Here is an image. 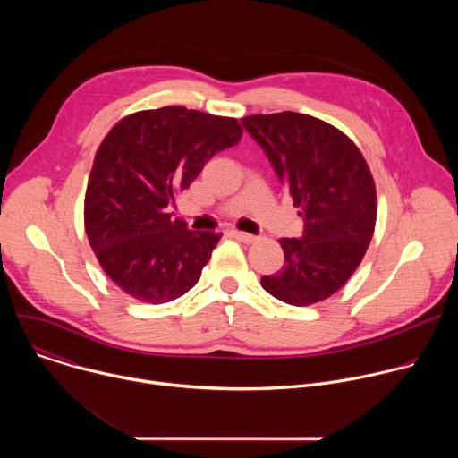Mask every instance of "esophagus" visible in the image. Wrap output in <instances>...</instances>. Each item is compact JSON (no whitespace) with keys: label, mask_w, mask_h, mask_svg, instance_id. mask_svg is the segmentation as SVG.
I'll list each match as a JSON object with an SVG mask.
<instances>
[{"label":"esophagus","mask_w":458,"mask_h":458,"mask_svg":"<svg viewBox=\"0 0 458 458\" xmlns=\"http://www.w3.org/2000/svg\"><path fill=\"white\" fill-rule=\"evenodd\" d=\"M232 237H235L239 242H244V244H251V242H255V237H253L251 233L239 232V230H232Z\"/></svg>","instance_id":"34e87169"}]
</instances>
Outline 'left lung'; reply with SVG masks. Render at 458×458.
<instances>
[{"mask_svg": "<svg viewBox=\"0 0 458 458\" xmlns=\"http://www.w3.org/2000/svg\"><path fill=\"white\" fill-rule=\"evenodd\" d=\"M242 124L304 221L301 239H279L284 265L260 284L292 306L332 297L360 265L375 230L377 190L364 156L339 128L306 114H255Z\"/></svg>", "mask_w": 458, "mask_h": 458, "instance_id": "8db88e82", "label": "left lung"}]
</instances>
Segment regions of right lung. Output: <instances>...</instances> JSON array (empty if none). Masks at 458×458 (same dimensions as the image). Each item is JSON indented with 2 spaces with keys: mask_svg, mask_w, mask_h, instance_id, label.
I'll return each mask as SVG.
<instances>
[{
  "mask_svg": "<svg viewBox=\"0 0 458 458\" xmlns=\"http://www.w3.org/2000/svg\"><path fill=\"white\" fill-rule=\"evenodd\" d=\"M241 136L235 117L177 105L110 128L87 184L85 232L105 274L130 297L163 304L198 284L223 233H193L170 207Z\"/></svg>",
  "mask_w": 458,
  "mask_h": 458,
  "instance_id": "add662e5",
  "label": "right lung"
}]
</instances>
